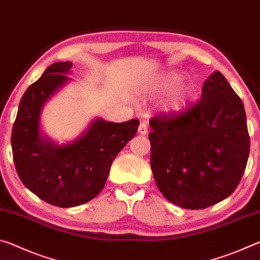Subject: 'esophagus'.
Listing matches in <instances>:
<instances>
[{
    "mask_svg": "<svg viewBox=\"0 0 260 260\" xmlns=\"http://www.w3.org/2000/svg\"><path fill=\"white\" fill-rule=\"evenodd\" d=\"M139 133H140L141 135H146V134L148 133V125H147V122H144V121H141V122H140Z\"/></svg>",
    "mask_w": 260,
    "mask_h": 260,
    "instance_id": "1",
    "label": "esophagus"
}]
</instances>
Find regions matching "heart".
<instances>
[{"instance_id":"obj_1","label":"heart","mask_w":260,"mask_h":260,"mask_svg":"<svg viewBox=\"0 0 260 260\" xmlns=\"http://www.w3.org/2000/svg\"><path fill=\"white\" fill-rule=\"evenodd\" d=\"M183 76L177 72H169L158 78L152 86L153 94H171L166 101V110L173 113H180L186 110L189 102L192 99L193 88L191 85H182Z\"/></svg>"}]
</instances>
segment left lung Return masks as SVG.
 <instances>
[{"label":"left lung","mask_w":260,"mask_h":260,"mask_svg":"<svg viewBox=\"0 0 260 260\" xmlns=\"http://www.w3.org/2000/svg\"><path fill=\"white\" fill-rule=\"evenodd\" d=\"M149 124L152 174L171 203L205 209L239 186L250 152L245 110L219 71L206 79L195 105L158 114Z\"/></svg>","instance_id":"1"}]
</instances>
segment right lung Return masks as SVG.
<instances>
[{
	"label": "right lung",
	"instance_id": "1",
	"mask_svg": "<svg viewBox=\"0 0 260 260\" xmlns=\"http://www.w3.org/2000/svg\"><path fill=\"white\" fill-rule=\"evenodd\" d=\"M71 61H58L32 83L20 100L11 147L21 182L47 203L73 208L93 200L107 182L114 158L138 132L139 120L96 118L72 142L58 146L41 132L42 109L70 79Z\"/></svg>",
	"mask_w": 260,
	"mask_h": 260
}]
</instances>
